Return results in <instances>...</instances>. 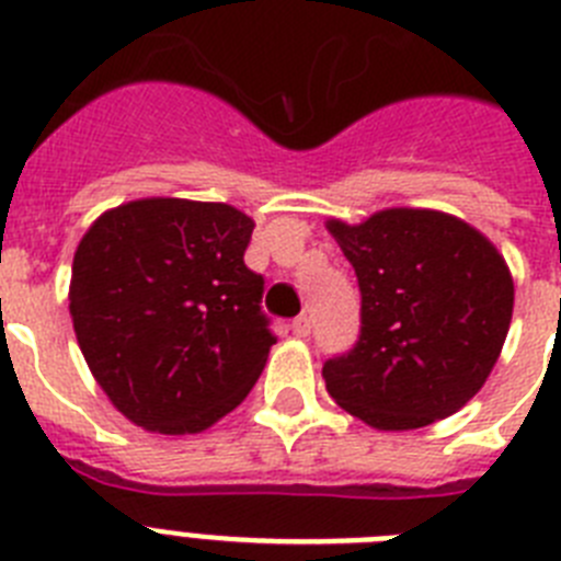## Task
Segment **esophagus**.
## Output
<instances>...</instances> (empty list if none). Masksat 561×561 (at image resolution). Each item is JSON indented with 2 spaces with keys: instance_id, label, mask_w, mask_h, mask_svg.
I'll list each match as a JSON object with an SVG mask.
<instances>
[{
  "instance_id": "esophagus-1",
  "label": "esophagus",
  "mask_w": 561,
  "mask_h": 561,
  "mask_svg": "<svg viewBox=\"0 0 561 561\" xmlns=\"http://www.w3.org/2000/svg\"><path fill=\"white\" fill-rule=\"evenodd\" d=\"M291 331H295V336H309L311 334V320L309 317H295L291 320Z\"/></svg>"
}]
</instances>
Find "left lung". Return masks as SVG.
Returning <instances> with one entry per match:
<instances>
[{
    "label": "left lung",
    "instance_id": "obj_1",
    "mask_svg": "<svg viewBox=\"0 0 561 561\" xmlns=\"http://www.w3.org/2000/svg\"><path fill=\"white\" fill-rule=\"evenodd\" d=\"M359 284V336L325 359V390L376 430H419L483 388L514 309L508 266L474 227L393 207L329 221Z\"/></svg>",
    "mask_w": 561,
    "mask_h": 561
}]
</instances>
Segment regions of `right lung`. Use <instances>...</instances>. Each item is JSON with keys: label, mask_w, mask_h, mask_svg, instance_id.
Segmentation results:
<instances>
[{"label": "right lung", "mask_w": 561, "mask_h": 561, "mask_svg": "<svg viewBox=\"0 0 561 561\" xmlns=\"http://www.w3.org/2000/svg\"><path fill=\"white\" fill-rule=\"evenodd\" d=\"M252 219L230 205L140 199L78 244L69 314L89 370L137 427L202 433L236 410L277 336L264 275L244 264Z\"/></svg>", "instance_id": "1"}]
</instances>
